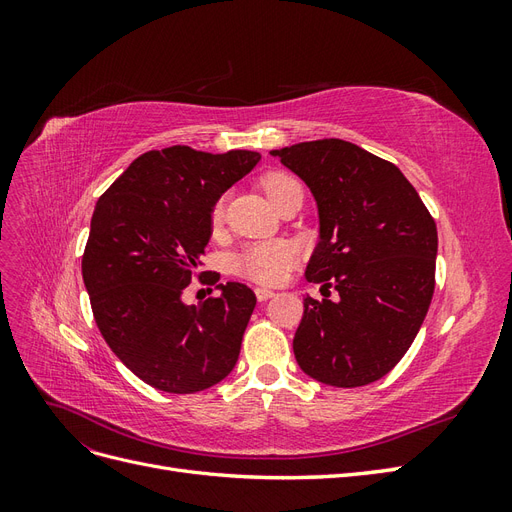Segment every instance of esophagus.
Returning <instances> with one entry per match:
<instances>
[{
    "label": "esophagus",
    "mask_w": 512,
    "mask_h": 512,
    "mask_svg": "<svg viewBox=\"0 0 512 512\" xmlns=\"http://www.w3.org/2000/svg\"><path fill=\"white\" fill-rule=\"evenodd\" d=\"M273 290H269V288H256V299L258 301H267V299H271L273 297Z\"/></svg>",
    "instance_id": "obj_1"
}]
</instances>
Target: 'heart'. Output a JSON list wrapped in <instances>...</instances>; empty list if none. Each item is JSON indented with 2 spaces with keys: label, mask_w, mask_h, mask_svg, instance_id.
<instances>
[{
  "label": "heart",
  "mask_w": 512,
  "mask_h": 512,
  "mask_svg": "<svg viewBox=\"0 0 512 512\" xmlns=\"http://www.w3.org/2000/svg\"><path fill=\"white\" fill-rule=\"evenodd\" d=\"M301 185L286 173H269L262 177V190L275 205L284 194L297 190ZM224 222V200H215L211 209V226L220 228ZM299 252L288 241H258L245 245L241 252L232 256V271L258 284H277L294 267Z\"/></svg>",
  "instance_id": "heart-1"
}]
</instances>
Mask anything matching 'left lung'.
<instances>
[{
    "instance_id": "8db88e82",
    "label": "left lung",
    "mask_w": 512,
    "mask_h": 512,
    "mask_svg": "<svg viewBox=\"0 0 512 512\" xmlns=\"http://www.w3.org/2000/svg\"><path fill=\"white\" fill-rule=\"evenodd\" d=\"M318 205L307 282L339 299H303L292 350L307 376L339 389L380 380L421 329L436 286L438 230L401 170L342 138L273 149Z\"/></svg>"
}]
</instances>
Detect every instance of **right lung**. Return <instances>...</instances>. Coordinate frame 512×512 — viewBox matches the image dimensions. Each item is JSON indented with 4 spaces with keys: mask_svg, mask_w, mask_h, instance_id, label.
Returning <instances> with one entry per match:
<instances>
[{
    "mask_svg": "<svg viewBox=\"0 0 512 512\" xmlns=\"http://www.w3.org/2000/svg\"><path fill=\"white\" fill-rule=\"evenodd\" d=\"M260 153H205L185 145L147 151L108 188L91 218L83 282L106 344L134 376L164 393H198L235 367L256 307L252 288L185 305L211 239L215 200Z\"/></svg>",
    "mask_w": 512,
    "mask_h": 512,
    "instance_id": "1",
    "label": "right lung"
}]
</instances>
